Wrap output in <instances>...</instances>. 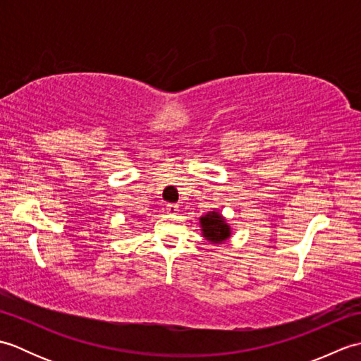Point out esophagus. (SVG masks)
Segmentation results:
<instances>
[{
  "label": "esophagus",
  "instance_id": "34e87169",
  "mask_svg": "<svg viewBox=\"0 0 361 361\" xmlns=\"http://www.w3.org/2000/svg\"><path fill=\"white\" fill-rule=\"evenodd\" d=\"M166 209H167V212H169V214H178V211H180V204H176V203H169V204L166 206Z\"/></svg>",
  "mask_w": 361,
  "mask_h": 361
}]
</instances>
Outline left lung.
<instances>
[{
    "mask_svg": "<svg viewBox=\"0 0 361 361\" xmlns=\"http://www.w3.org/2000/svg\"><path fill=\"white\" fill-rule=\"evenodd\" d=\"M200 224L204 239L212 243L225 242L228 237L231 235V228H229L225 219L221 217V214L219 212L212 211L209 214H206L204 217L200 219Z\"/></svg>",
    "mask_w": 361,
    "mask_h": 361,
    "instance_id": "obj_1",
    "label": "left lung"
}]
</instances>
